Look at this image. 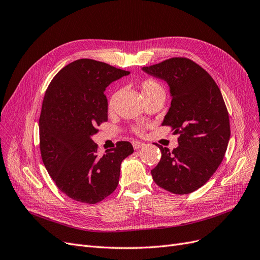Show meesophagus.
<instances>
[{
	"label": "esophagus",
	"mask_w": 260,
	"mask_h": 260,
	"mask_svg": "<svg viewBox=\"0 0 260 260\" xmlns=\"http://www.w3.org/2000/svg\"><path fill=\"white\" fill-rule=\"evenodd\" d=\"M132 145H133V148H135V149H139L141 147H143L145 144L142 143V142H139V141H133Z\"/></svg>",
	"instance_id": "esophagus-1"
}]
</instances>
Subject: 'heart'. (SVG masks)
<instances>
[{"label":"heart","mask_w":260,"mask_h":260,"mask_svg":"<svg viewBox=\"0 0 260 260\" xmlns=\"http://www.w3.org/2000/svg\"><path fill=\"white\" fill-rule=\"evenodd\" d=\"M140 89H141V93H142L143 98L148 96V95H153V94L159 93V92H164L162 86L158 82L155 81L154 79H146V80L141 82ZM117 98H118V92H115L112 94L111 99H109V101H108L109 111H112V109L114 108Z\"/></svg>","instance_id":"b5f03b06"}]
</instances>
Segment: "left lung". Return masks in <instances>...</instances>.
<instances>
[{"instance_id": "obj_1", "label": "left lung", "mask_w": 260, "mask_h": 260, "mask_svg": "<svg viewBox=\"0 0 260 260\" xmlns=\"http://www.w3.org/2000/svg\"><path fill=\"white\" fill-rule=\"evenodd\" d=\"M142 70L168 83L171 104L161 124L179 135L174 151L156 144L161 158L151 171L153 180L174 194L192 193L215 174L229 143V114L222 94L205 69L185 57Z\"/></svg>"}]
</instances>
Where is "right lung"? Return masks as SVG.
<instances>
[{
	"label": "right lung",
	"mask_w": 260,
	"mask_h": 260,
	"mask_svg": "<svg viewBox=\"0 0 260 260\" xmlns=\"http://www.w3.org/2000/svg\"><path fill=\"white\" fill-rule=\"evenodd\" d=\"M129 74L82 58L60 69L45 92L39 119L42 160L59 190L77 202L96 204L111 195L121 161L133 153L130 142L120 141L100 155L92 140L107 120L105 89Z\"/></svg>",
	"instance_id": "right-lung-1"
}]
</instances>
